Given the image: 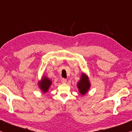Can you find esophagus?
Masks as SVG:
<instances>
[{"instance_id": "34e87169", "label": "esophagus", "mask_w": 132, "mask_h": 132, "mask_svg": "<svg viewBox=\"0 0 132 132\" xmlns=\"http://www.w3.org/2000/svg\"><path fill=\"white\" fill-rule=\"evenodd\" d=\"M61 81V82H63V83H66V81H66V79L65 78H62Z\"/></svg>"}]
</instances>
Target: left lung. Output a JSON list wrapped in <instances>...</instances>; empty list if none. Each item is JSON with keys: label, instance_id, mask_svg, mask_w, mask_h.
<instances>
[{"label": "left lung", "instance_id": "8db88e82", "mask_svg": "<svg viewBox=\"0 0 132 132\" xmlns=\"http://www.w3.org/2000/svg\"><path fill=\"white\" fill-rule=\"evenodd\" d=\"M77 87L78 88L79 92L82 95H84L87 92L90 87V84L89 82L88 77L86 75L83 73H82L80 80L77 84Z\"/></svg>", "mask_w": 132, "mask_h": 132}]
</instances>
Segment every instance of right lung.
<instances>
[{"mask_svg":"<svg viewBox=\"0 0 132 132\" xmlns=\"http://www.w3.org/2000/svg\"><path fill=\"white\" fill-rule=\"evenodd\" d=\"M51 84V80L48 78H47L46 76L43 77L42 80L40 81H38V86H39L40 89H41L43 93L48 92Z\"/></svg>","mask_w":132,"mask_h":132,"instance_id":"1","label":"right lung"}]
</instances>
